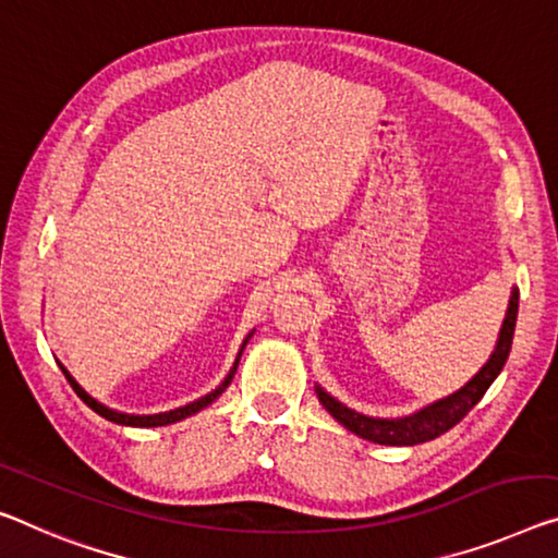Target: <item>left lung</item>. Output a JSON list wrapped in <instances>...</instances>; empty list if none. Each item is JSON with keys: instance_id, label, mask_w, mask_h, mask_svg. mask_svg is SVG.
I'll use <instances>...</instances> for the list:
<instances>
[{"instance_id": "left-lung-1", "label": "left lung", "mask_w": 558, "mask_h": 558, "mask_svg": "<svg viewBox=\"0 0 558 558\" xmlns=\"http://www.w3.org/2000/svg\"><path fill=\"white\" fill-rule=\"evenodd\" d=\"M517 314H519V289L513 287L509 296L507 316H504L499 339H496V347L492 351V356H488V362L478 368V372L471 376L459 391H453L449 397L434 401V404L418 409L409 416H399V418L366 416V414H359L354 409H349L347 404H341V401L333 399L329 391H324L319 384H316L314 391L316 397H319L322 407L327 409L341 426L349 428L351 434L362 436L366 441L387 444V447H414V444L432 441L444 432H449L451 426H457L461 418H464L469 411L482 401L486 389L492 387L496 376L501 374V368L507 364L509 351H511L513 329H517Z\"/></svg>"}]
</instances>
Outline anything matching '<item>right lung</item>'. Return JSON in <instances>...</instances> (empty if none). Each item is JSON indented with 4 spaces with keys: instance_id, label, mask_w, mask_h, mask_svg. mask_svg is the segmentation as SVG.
Instances as JSON below:
<instances>
[{
    "instance_id": "right-lung-1",
    "label": "right lung",
    "mask_w": 558,
    "mask_h": 558,
    "mask_svg": "<svg viewBox=\"0 0 558 558\" xmlns=\"http://www.w3.org/2000/svg\"><path fill=\"white\" fill-rule=\"evenodd\" d=\"M252 333H254V329L246 333V339L242 341V347H239V354H236V359H234V364H231V368H229V374L225 376V381L219 384L217 389H211L209 393H204L202 399H196V401H192V404H184V407H179V409H171V411H161V414H124V411H117V409H109V407H105L101 404V401H97L92 397V393H87L84 391L82 387H80V381L74 379V376L66 372V366L64 364H59L62 366V372H64V376H66V381L72 384V389L76 391V397H80L84 404H87L92 411H97L99 416H105L107 422H114V424H122V426H167V424H177V422H182V418H186V416H194L196 411H202V409H207L211 401H217L221 393L227 391V387L231 384V379H234V374H236V366H239V359H242V351H244V347L250 344V339H252Z\"/></svg>"
}]
</instances>
